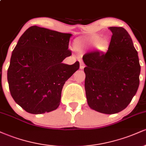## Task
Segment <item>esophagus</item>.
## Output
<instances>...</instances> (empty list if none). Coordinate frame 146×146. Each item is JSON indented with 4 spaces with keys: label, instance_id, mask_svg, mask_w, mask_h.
Listing matches in <instances>:
<instances>
[{
    "label": "esophagus",
    "instance_id": "obj_1",
    "mask_svg": "<svg viewBox=\"0 0 146 146\" xmlns=\"http://www.w3.org/2000/svg\"><path fill=\"white\" fill-rule=\"evenodd\" d=\"M84 68V64L83 63V62H80V69H83Z\"/></svg>",
    "mask_w": 146,
    "mask_h": 146
}]
</instances>
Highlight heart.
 Listing matches in <instances>:
<instances>
[{"label": "heart", "mask_w": 146, "mask_h": 146, "mask_svg": "<svg viewBox=\"0 0 146 146\" xmlns=\"http://www.w3.org/2000/svg\"><path fill=\"white\" fill-rule=\"evenodd\" d=\"M99 51H104L108 47L109 42L106 38L101 39L98 36H92L90 37L81 40L76 43V46L78 48L84 47L88 46H95Z\"/></svg>", "instance_id": "heart-1"}]
</instances>
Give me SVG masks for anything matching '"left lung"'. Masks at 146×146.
<instances>
[{"label": "left lung", "mask_w": 146, "mask_h": 146, "mask_svg": "<svg viewBox=\"0 0 146 146\" xmlns=\"http://www.w3.org/2000/svg\"><path fill=\"white\" fill-rule=\"evenodd\" d=\"M113 36L108 51L83 56L87 102L101 113H117L125 109L139 85L141 66L132 38L123 27H110Z\"/></svg>", "instance_id": "left-lung-1"}]
</instances>
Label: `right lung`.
Instances as JSON below:
<instances>
[{
	"label": "right lung",
	"mask_w": 146,
	"mask_h": 146,
	"mask_svg": "<svg viewBox=\"0 0 146 146\" xmlns=\"http://www.w3.org/2000/svg\"><path fill=\"white\" fill-rule=\"evenodd\" d=\"M71 33L30 27L11 53L7 81L11 97L27 113L43 114L57 109L64 84L80 68L62 62L71 55Z\"/></svg>",
	"instance_id": "1"
}]
</instances>
